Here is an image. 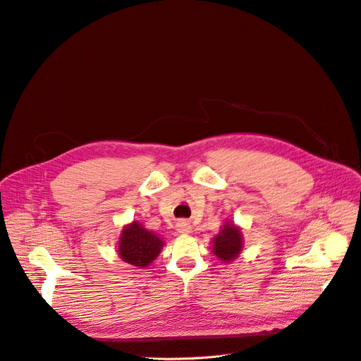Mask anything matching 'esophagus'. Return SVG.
I'll list each match as a JSON object with an SVG mask.
<instances>
[{
    "instance_id": "obj_1",
    "label": "esophagus",
    "mask_w": 361,
    "mask_h": 361,
    "mask_svg": "<svg viewBox=\"0 0 361 361\" xmlns=\"http://www.w3.org/2000/svg\"><path fill=\"white\" fill-rule=\"evenodd\" d=\"M176 231L179 233V234H183V235H188V234H190L192 233V226H190V223L189 221H179V223L176 224Z\"/></svg>"
}]
</instances>
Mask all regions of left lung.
<instances>
[{
  "instance_id": "8db88e82",
  "label": "left lung",
  "mask_w": 361,
  "mask_h": 361,
  "mask_svg": "<svg viewBox=\"0 0 361 361\" xmlns=\"http://www.w3.org/2000/svg\"><path fill=\"white\" fill-rule=\"evenodd\" d=\"M211 250L214 256L223 263H231L243 252L244 238L241 228L234 224V221L226 219V223L221 227V231L211 240Z\"/></svg>"
}]
</instances>
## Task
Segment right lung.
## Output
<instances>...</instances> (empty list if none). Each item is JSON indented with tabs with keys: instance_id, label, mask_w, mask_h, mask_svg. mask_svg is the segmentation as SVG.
Listing matches in <instances>:
<instances>
[{
	"instance_id": "right-lung-1",
	"label": "right lung",
	"mask_w": 361,
	"mask_h": 361,
	"mask_svg": "<svg viewBox=\"0 0 361 361\" xmlns=\"http://www.w3.org/2000/svg\"><path fill=\"white\" fill-rule=\"evenodd\" d=\"M164 241L152 230H147L138 221L124 226L118 237L117 253L130 266L146 269L160 255Z\"/></svg>"
}]
</instances>
